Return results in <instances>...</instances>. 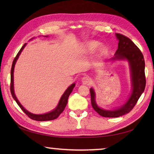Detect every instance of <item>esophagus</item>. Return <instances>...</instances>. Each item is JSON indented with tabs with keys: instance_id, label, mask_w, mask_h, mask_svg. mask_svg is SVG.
I'll return each instance as SVG.
<instances>
[{
	"instance_id": "obj_1",
	"label": "esophagus",
	"mask_w": 154,
	"mask_h": 154,
	"mask_svg": "<svg viewBox=\"0 0 154 154\" xmlns=\"http://www.w3.org/2000/svg\"><path fill=\"white\" fill-rule=\"evenodd\" d=\"M81 82L83 85H89L91 83V79L88 77H84L81 79Z\"/></svg>"
}]
</instances>
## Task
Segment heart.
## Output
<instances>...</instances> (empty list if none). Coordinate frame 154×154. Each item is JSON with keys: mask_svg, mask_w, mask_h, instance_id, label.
<instances>
[{"mask_svg": "<svg viewBox=\"0 0 154 154\" xmlns=\"http://www.w3.org/2000/svg\"><path fill=\"white\" fill-rule=\"evenodd\" d=\"M99 43L98 42L91 41L86 45L85 49L87 51L91 52V51H93L95 50L96 49L99 47ZM99 51L101 54H105V52L106 51V49L104 46H102L100 48Z\"/></svg>", "mask_w": 154, "mask_h": 154, "instance_id": "heart-1", "label": "heart"}]
</instances>
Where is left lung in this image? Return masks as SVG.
Masks as SVG:
<instances>
[{"label": "left lung", "instance_id": "obj_1", "mask_svg": "<svg viewBox=\"0 0 154 154\" xmlns=\"http://www.w3.org/2000/svg\"><path fill=\"white\" fill-rule=\"evenodd\" d=\"M119 40V46L114 57L111 60H124L128 61L131 73L132 91L126 103L118 109L108 110L100 109L97 106L95 101V93L93 88L90 89L91 104L96 112L100 116L107 118H116L130 112L139 98L143 92L146 87L145 61L143 55L140 49L130 38L122 34H116Z\"/></svg>", "mask_w": 154, "mask_h": 154}]
</instances>
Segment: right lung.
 <instances>
[{"label":"right lung","instance_id":"1","mask_svg":"<svg viewBox=\"0 0 154 154\" xmlns=\"http://www.w3.org/2000/svg\"><path fill=\"white\" fill-rule=\"evenodd\" d=\"M47 37V36H45ZM26 44H24V45L21 48L20 50L18 51V53L16 55V56L12 62V67H11V92L12 94V96L13 97V99L15 100L16 103L18 104V105L20 107V109L22 110L23 112H24L26 115L30 118V119L34 120H37V121H48V120H54L55 119L60 115V114L63 112L64 110L65 106L67 105V100L68 98L69 97L70 94L71 93L72 91H73V89L75 87V84L73 83L69 87L67 90L65 91V93H63V95L61 97V99L60 100V102H59V104H57V107L55 109L51 111V112H48V113H45L43 114H32L30 112H28V110H26L24 107L22 106V104L20 103L18 100L16 98L15 94H14V66L16 64V62L17 61L18 58L19 57V55H20L22 51L23 50V49L26 46Z\"/></svg>","mask_w":154,"mask_h":154}]
</instances>
